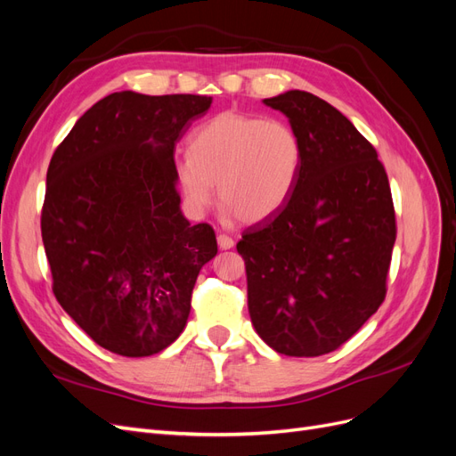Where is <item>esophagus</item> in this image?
Instances as JSON below:
<instances>
[{
  "label": "esophagus",
  "instance_id": "34e87169",
  "mask_svg": "<svg viewBox=\"0 0 456 456\" xmlns=\"http://www.w3.org/2000/svg\"><path fill=\"white\" fill-rule=\"evenodd\" d=\"M216 241H218V247H220V249H223V251L232 249V247H233V240H232L230 236H226V233H218Z\"/></svg>",
  "mask_w": 456,
  "mask_h": 456
}]
</instances>
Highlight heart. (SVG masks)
Listing matches in <instances>:
<instances>
[{
	"label": "heart",
	"instance_id": "heart-1",
	"mask_svg": "<svg viewBox=\"0 0 456 456\" xmlns=\"http://www.w3.org/2000/svg\"><path fill=\"white\" fill-rule=\"evenodd\" d=\"M302 167L297 131L281 119L223 112L190 139V154L176 161V181L191 211L215 201L243 224L273 216L291 200Z\"/></svg>",
	"mask_w": 456,
	"mask_h": 456
}]
</instances>
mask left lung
I'll return each mask as SVG.
<instances>
[{
    "mask_svg": "<svg viewBox=\"0 0 456 456\" xmlns=\"http://www.w3.org/2000/svg\"><path fill=\"white\" fill-rule=\"evenodd\" d=\"M262 102L297 131L302 167L291 200L238 243L249 315L275 352L323 355L386 297L395 241L388 176L372 144L320 96L295 89Z\"/></svg>",
    "mask_w": 456,
    "mask_h": 456,
    "instance_id": "left-lung-1",
    "label": "left lung"
}]
</instances>
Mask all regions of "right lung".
I'll return each mask as SVG.
<instances>
[{"label": "right lung", "mask_w": 456, "mask_h": 456, "mask_svg": "<svg viewBox=\"0 0 456 456\" xmlns=\"http://www.w3.org/2000/svg\"><path fill=\"white\" fill-rule=\"evenodd\" d=\"M211 96L121 91L81 116L47 169L41 238L59 305L99 346L158 354L186 327L191 289L216 255L190 226L175 148Z\"/></svg>", "instance_id": "obj_1"}]
</instances>
